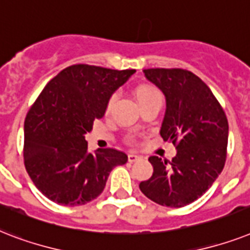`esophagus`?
<instances>
[{"label": "esophagus", "mask_w": 250, "mask_h": 250, "mask_svg": "<svg viewBox=\"0 0 250 250\" xmlns=\"http://www.w3.org/2000/svg\"><path fill=\"white\" fill-rule=\"evenodd\" d=\"M139 159H141V156H138V155H135V153H129V155H127L129 163H134V161H137V160Z\"/></svg>", "instance_id": "esophagus-1"}]
</instances>
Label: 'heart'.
Instances as JSON below:
<instances>
[{
  "instance_id": "b5f03b06",
  "label": "heart",
  "mask_w": 250,
  "mask_h": 250,
  "mask_svg": "<svg viewBox=\"0 0 250 250\" xmlns=\"http://www.w3.org/2000/svg\"><path fill=\"white\" fill-rule=\"evenodd\" d=\"M135 95H137V99L141 103H145V102L152 101V99H163V95L159 91V89H156L152 85H139V86L135 87ZM115 95L109 98L108 103H107V109H111L112 104L115 103Z\"/></svg>"
}]
</instances>
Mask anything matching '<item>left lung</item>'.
<instances>
[{
    "label": "left lung",
    "instance_id": "left-lung-1",
    "mask_svg": "<svg viewBox=\"0 0 250 250\" xmlns=\"http://www.w3.org/2000/svg\"><path fill=\"white\" fill-rule=\"evenodd\" d=\"M167 99L160 134L177 148L171 161L151 156L153 174L139 183L146 196L163 207L182 208L203 196L222 171L229 123L207 83L181 68L145 69Z\"/></svg>",
    "mask_w": 250,
    "mask_h": 250
}]
</instances>
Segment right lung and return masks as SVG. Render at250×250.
<instances>
[{
  "label": "right lung",
  "instance_id": "obj_1",
  "mask_svg": "<svg viewBox=\"0 0 250 250\" xmlns=\"http://www.w3.org/2000/svg\"><path fill=\"white\" fill-rule=\"evenodd\" d=\"M134 72L71 65L50 80L32 104L24 121V165L47 199L69 207L86 204L103 192L113 167L126 163V153L119 149L89 152L85 134Z\"/></svg>",
  "mask_w": 250,
  "mask_h": 250
}]
</instances>
